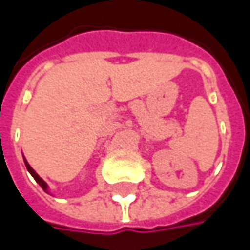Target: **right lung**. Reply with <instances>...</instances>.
Returning a JSON list of instances; mask_svg holds the SVG:
<instances>
[{
	"label": "right lung",
	"mask_w": 250,
	"mask_h": 250,
	"mask_svg": "<svg viewBox=\"0 0 250 250\" xmlns=\"http://www.w3.org/2000/svg\"><path fill=\"white\" fill-rule=\"evenodd\" d=\"M24 164H25V168H27V171H28V172L31 174V176H33V178L36 179V182H37V184H39V185H40V187H42V188H43V189H44L46 192H49V191H47V184H46V182H44V181H43V179H42V178H40L39 175L36 174V171H34V169H33V168H31V167L28 165V162H27L25 159H24Z\"/></svg>",
	"instance_id": "add662e5"
}]
</instances>
